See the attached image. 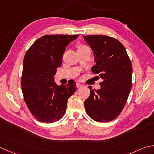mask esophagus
Wrapping results in <instances>:
<instances>
[{
  "instance_id": "esophagus-1",
  "label": "esophagus",
  "mask_w": 154,
  "mask_h": 154,
  "mask_svg": "<svg viewBox=\"0 0 154 154\" xmlns=\"http://www.w3.org/2000/svg\"><path fill=\"white\" fill-rule=\"evenodd\" d=\"M82 86H83L82 84L79 83H76V87H77V88H80V87H81Z\"/></svg>"
}]
</instances>
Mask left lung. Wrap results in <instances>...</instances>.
<instances>
[{
  "mask_svg": "<svg viewBox=\"0 0 154 154\" xmlns=\"http://www.w3.org/2000/svg\"><path fill=\"white\" fill-rule=\"evenodd\" d=\"M93 52V73L103 79L101 88H90L84 102L85 111L97 122L112 121L122 112L128 100L132 83V66L125 47L117 39L105 35L83 37Z\"/></svg>",
  "mask_w": 154,
  "mask_h": 154,
  "instance_id": "1",
  "label": "left lung"
}]
</instances>
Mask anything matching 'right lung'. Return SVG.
<instances>
[{
	"mask_svg": "<svg viewBox=\"0 0 154 154\" xmlns=\"http://www.w3.org/2000/svg\"><path fill=\"white\" fill-rule=\"evenodd\" d=\"M79 35H45L37 39L23 60L21 87L24 99L38 121L53 123L65 115L67 100L76 91V83L58 85L54 75L62 64L66 47Z\"/></svg>",
	"mask_w": 154,
	"mask_h": 154,
	"instance_id": "add662e5",
	"label": "right lung"
}]
</instances>
